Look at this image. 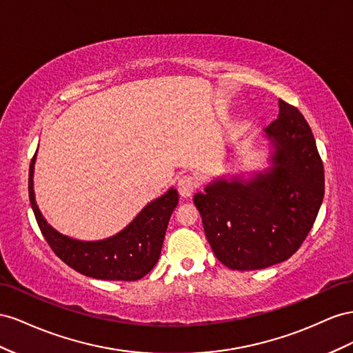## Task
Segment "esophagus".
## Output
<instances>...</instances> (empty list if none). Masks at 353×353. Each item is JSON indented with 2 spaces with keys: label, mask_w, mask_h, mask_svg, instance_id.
Listing matches in <instances>:
<instances>
[{
  "label": "esophagus",
  "mask_w": 353,
  "mask_h": 353,
  "mask_svg": "<svg viewBox=\"0 0 353 353\" xmlns=\"http://www.w3.org/2000/svg\"><path fill=\"white\" fill-rule=\"evenodd\" d=\"M196 188H198V180L194 176H190V174L182 176V177L179 179V182H177L179 194L182 195V196H185V198L192 195L195 192Z\"/></svg>",
  "instance_id": "obj_1"
}]
</instances>
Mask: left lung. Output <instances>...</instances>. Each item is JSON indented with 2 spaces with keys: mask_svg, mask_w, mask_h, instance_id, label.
<instances>
[{
  "mask_svg": "<svg viewBox=\"0 0 353 353\" xmlns=\"http://www.w3.org/2000/svg\"><path fill=\"white\" fill-rule=\"evenodd\" d=\"M263 128L269 167L216 179L194 196L216 257L234 270H256L293 256L314 226L324 198V167L299 109L279 100Z\"/></svg>",
  "mask_w": 353,
  "mask_h": 353,
  "instance_id": "left-lung-1",
  "label": "left lung"
}]
</instances>
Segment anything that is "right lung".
Wrapping results in <instances>:
<instances>
[{"mask_svg":"<svg viewBox=\"0 0 353 353\" xmlns=\"http://www.w3.org/2000/svg\"><path fill=\"white\" fill-rule=\"evenodd\" d=\"M35 159L37 152L29 165V201L38 226L56 256L79 274L105 281H136L152 270L163 248L170 216L179 203L174 188L150 201L117 235L99 241L74 239L48 225L37 205Z\"/></svg>","mask_w":353,"mask_h":353,"instance_id":"add662e5","label":"right lung"}]
</instances>
